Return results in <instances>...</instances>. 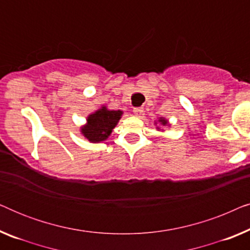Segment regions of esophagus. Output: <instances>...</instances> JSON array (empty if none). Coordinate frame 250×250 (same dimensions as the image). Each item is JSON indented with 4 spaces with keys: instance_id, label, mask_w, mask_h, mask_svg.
Here are the masks:
<instances>
[{
    "instance_id": "obj_1",
    "label": "esophagus",
    "mask_w": 250,
    "mask_h": 250,
    "mask_svg": "<svg viewBox=\"0 0 250 250\" xmlns=\"http://www.w3.org/2000/svg\"><path fill=\"white\" fill-rule=\"evenodd\" d=\"M133 112H134L135 116H138V117H140V116L143 115V108L136 107V108L133 109Z\"/></svg>"
}]
</instances>
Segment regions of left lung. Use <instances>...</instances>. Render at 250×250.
<instances>
[{
  "label": "left lung",
  "instance_id": "8db88e82",
  "mask_svg": "<svg viewBox=\"0 0 250 250\" xmlns=\"http://www.w3.org/2000/svg\"><path fill=\"white\" fill-rule=\"evenodd\" d=\"M155 125H156L157 131H162V132H164V127H169L170 126L168 119H166L165 117H159L157 121H155Z\"/></svg>",
  "mask_w": 250,
  "mask_h": 250
}]
</instances>
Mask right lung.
<instances>
[{
    "label": "right lung",
    "mask_w": 250,
    "mask_h": 250,
    "mask_svg": "<svg viewBox=\"0 0 250 250\" xmlns=\"http://www.w3.org/2000/svg\"><path fill=\"white\" fill-rule=\"evenodd\" d=\"M122 110H110L107 105H101L98 110L86 117V123L81 126V134L91 143L105 141L122 118Z\"/></svg>",
    "instance_id": "1"
}]
</instances>
